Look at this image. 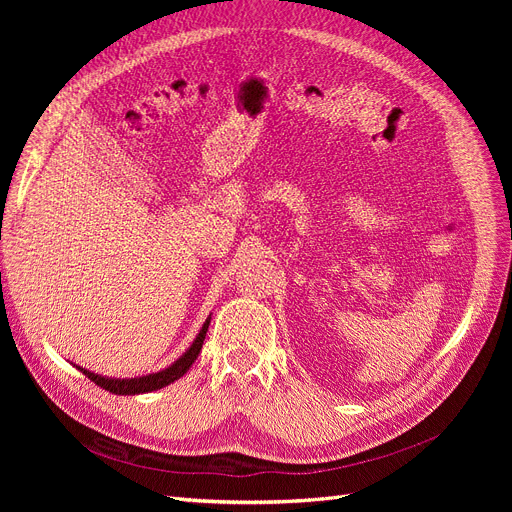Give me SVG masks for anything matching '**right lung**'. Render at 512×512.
I'll return each mask as SVG.
<instances>
[{"label": "right lung", "instance_id": "obj_1", "mask_svg": "<svg viewBox=\"0 0 512 512\" xmlns=\"http://www.w3.org/2000/svg\"><path fill=\"white\" fill-rule=\"evenodd\" d=\"M209 319H211V317H207V321L203 324V328H201L199 336L195 338V342L191 344V348H188V351H186L178 361H174V363H172L168 369H164V371H157V373H151V375H143V378H132V380H112V378H101V375H95V373H91V371H87V369H83V367H78V369L83 371L91 382H95V384L101 386L103 390H110L112 394H122V396H126V394H143V392L159 390V388H164V386L176 382L178 378H182V375L188 371V367H191V365L197 361V357H199V353H201V348H203V340H205L207 328H209Z\"/></svg>", "mask_w": 512, "mask_h": 512}]
</instances>
